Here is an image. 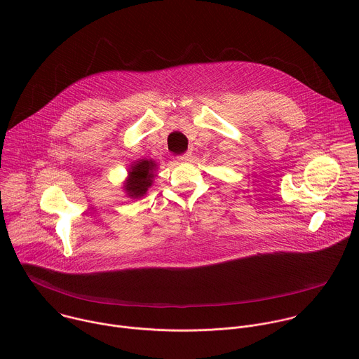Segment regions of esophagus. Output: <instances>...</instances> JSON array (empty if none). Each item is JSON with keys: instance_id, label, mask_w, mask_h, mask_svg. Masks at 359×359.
<instances>
[{"instance_id": "obj_1", "label": "esophagus", "mask_w": 359, "mask_h": 359, "mask_svg": "<svg viewBox=\"0 0 359 359\" xmlns=\"http://www.w3.org/2000/svg\"><path fill=\"white\" fill-rule=\"evenodd\" d=\"M177 161H179V162H182V163L190 162V161H191V153H190V151H186V153H183V155L177 156Z\"/></svg>"}]
</instances>
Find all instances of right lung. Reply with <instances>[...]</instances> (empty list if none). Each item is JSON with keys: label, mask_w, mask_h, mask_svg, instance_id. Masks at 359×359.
<instances>
[{"label": "right lung", "mask_w": 359, "mask_h": 359, "mask_svg": "<svg viewBox=\"0 0 359 359\" xmlns=\"http://www.w3.org/2000/svg\"><path fill=\"white\" fill-rule=\"evenodd\" d=\"M156 163L153 161L140 159L136 161L135 165L129 169L128 180L123 184L125 191L132 198H140L146 194L147 189L151 186L153 179H155Z\"/></svg>", "instance_id": "add662e5"}]
</instances>
